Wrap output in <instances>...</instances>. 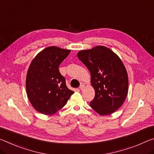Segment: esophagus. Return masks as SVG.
Instances as JSON below:
<instances>
[{"mask_svg":"<svg viewBox=\"0 0 154 154\" xmlns=\"http://www.w3.org/2000/svg\"><path fill=\"white\" fill-rule=\"evenodd\" d=\"M84 87H85V86L84 84H82V85H80V86H79V89L81 90H82L84 88Z\"/></svg>","mask_w":154,"mask_h":154,"instance_id":"34e87169","label":"esophagus"}]
</instances>
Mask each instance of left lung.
<instances>
[{
	"instance_id": "left-lung-1",
	"label": "left lung",
	"mask_w": 154,
	"mask_h": 154,
	"mask_svg": "<svg viewBox=\"0 0 154 154\" xmlns=\"http://www.w3.org/2000/svg\"><path fill=\"white\" fill-rule=\"evenodd\" d=\"M77 57L90 72V83L95 91L90 107L101 116L115 112L128 92V72L120 57L104 46L80 51Z\"/></svg>"
}]
</instances>
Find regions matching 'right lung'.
<instances>
[{"label": "right lung", "mask_w": 154, "mask_h": 154, "mask_svg": "<svg viewBox=\"0 0 154 154\" xmlns=\"http://www.w3.org/2000/svg\"><path fill=\"white\" fill-rule=\"evenodd\" d=\"M70 50L52 46L38 53L31 61L26 77L28 99L34 109L52 115L62 109L74 93L68 88L59 66Z\"/></svg>", "instance_id": "right-lung-1"}]
</instances>
